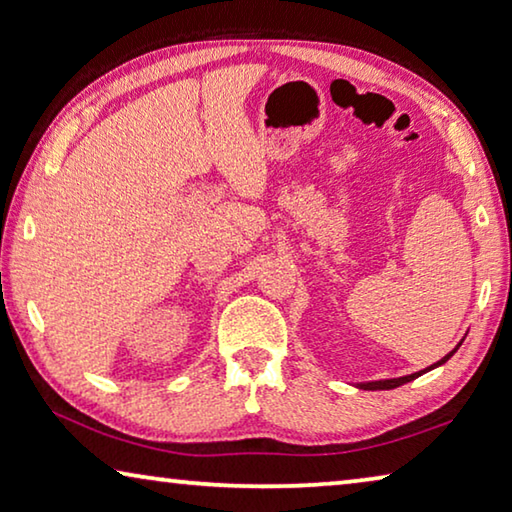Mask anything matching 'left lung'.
<instances>
[{"mask_svg":"<svg viewBox=\"0 0 512 512\" xmlns=\"http://www.w3.org/2000/svg\"><path fill=\"white\" fill-rule=\"evenodd\" d=\"M461 345V343H458ZM458 345L456 348L447 354V357H443L440 359L438 363H433V366H429V368H424V370H420V372H413V375H406V377H397V379H379V381H366V384H359V388H363V391H391V388H397V386H402V384H406V381H413L415 377H420V375H424V372H429V370H433V368H438V366H443V363L452 357V354L458 350Z\"/></svg>","mask_w":512,"mask_h":512,"instance_id":"obj_1","label":"left lung"}]
</instances>
